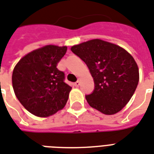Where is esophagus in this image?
Masks as SVG:
<instances>
[{
  "label": "esophagus",
  "mask_w": 154,
  "mask_h": 154,
  "mask_svg": "<svg viewBox=\"0 0 154 154\" xmlns=\"http://www.w3.org/2000/svg\"><path fill=\"white\" fill-rule=\"evenodd\" d=\"M80 84H81V82H80V81H77V82H75L74 83V85L76 86V87H78V86L80 85Z\"/></svg>",
  "instance_id": "esophagus-1"
}]
</instances>
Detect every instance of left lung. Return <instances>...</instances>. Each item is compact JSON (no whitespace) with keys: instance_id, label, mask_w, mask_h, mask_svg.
I'll use <instances>...</instances> for the list:
<instances>
[{"instance_id":"left-lung-1","label":"left lung","mask_w":154,"mask_h":154,"mask_svg":"<svg viewBox=\"0 0 154 154\" xmlns=\"http://www.w3.org/2000/svg\"><path fill=\"white\" fill-rule=\"evenodd\" d=\"M71 51L88 66L94 90L85 96L89 105L105 115H114L128 104L139 82V69L130 53L102 39L72 46Z\"/></svg>"}]
</instances>
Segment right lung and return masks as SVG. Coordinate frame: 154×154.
I'll return each mask as SVG.
<instances>
[{"label": "right lung", "mask_w": 154, "mask_h": 154, "mask_svg": "<svg viewBox=\"0 0 154 154\" xmlns=\"http://www.w3.org/2000/svg\"><path fill=\"white\" fill-rule=\"evenodd\" d=\"M66 46L46 45L22 57L15 65L12 84L17 99L30 113L49 117L64 108L72 87L57 64Z\"/></svg>", "instance_id": "add662e5"}]
</instances>
